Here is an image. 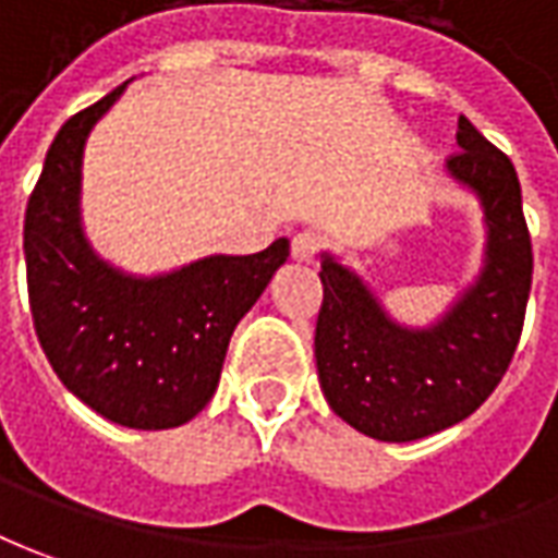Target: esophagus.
Returning a JSON list of instances; mask_svg holds the SVG:
<instances>
[{
  "instance_id": "1",
  "label": "esophagus",
  "mask_w": 558,
  "mask_h": 558,
  "mask_svg": "<svg viewBox=\"0 0 558 558\" xmlns=\"http://www.w3.org/2000/svg\"><path fill=\"white\" fill-rule=\"evenodd\" d=\"M314 253H317V234L314 231H299L293 238V244H290V256H293L295 263H311Z\"/></svg>"
}]
</instances>
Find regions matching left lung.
<instances>
[{"label": "left lung", "instance_id": "obj_1", "mask_svg": "<svg viewBox=\"0 0 558 558\" xmlns=\"http://www.w3.org/2000/svg\"><path fill=\"white\" fill-rule=\"evenodd\" d=\"M446 177L480 201L476 278L424 327L397 320L369 280L320 250L324 302L314 329L329 409L381 442H412L464 422L488 400L519 344L532 290V238L513 161L464 116Z\"/></svg>", "mask_w": 558, "mask_h": 558}]
</instances>
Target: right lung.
<instances>
[{
  "label": "right lung",
  "instance_id": "right-lung-1",
  "mask_svg": "<svg viewBox=\"0 0 558 558\" xmlns=\"http://www.w3.org/2000/svg\"><path fill=\"white\" fill-rule=\"evenodd\" d=\"M128 85L57 131L26 207V283L41 351L66 390L106 422L168 430L210 403L231 332L287 263L290 241L250 256H201L158 275L124 271L90 247L85 146Z\"/></svg>",
  "mask_w": 558,
  "mask_h": 558
}]
</instances>
